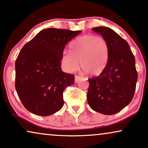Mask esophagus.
<instances>
[{
    "mask_svg": "<svg viewBox=\"0 0 148 148\" xmlns=\"http://www.w3.org/2000/svg\"><path fill=\"white\" fill-rule=\"evenodd\" d=\"M81 78H82V77H81V76H79V75H75V83L77 82Z\"/></svg>",
    "mask_w": 148,
    "mask_h": 148,
    "instance_id": "obj_1",
    "label": "esophagus"
}]
</instances>
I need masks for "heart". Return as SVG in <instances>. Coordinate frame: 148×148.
Segmentation results:
<instances>
[{"label":"heart","instance_id":"b5f03b06","mask_svg":"<svg viewBox=\"0 0 148 148\" xmlns=\"http://www.w3.org/2000/svg\"><path fill=\"white\" fill-rule=\"evenodd\" d=\"M70 52H64L60 62L66 71L77 69L79 64L92 76H98L104 71L109 58L106 40L95 35L80 36L70 44Z\"/></svg>","mask_w":148,"mask_h":148}]
</instances>
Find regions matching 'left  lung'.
<instances>
[{"mask_svg": "<svg viewBox=\"0 0 148 148\" xmlns=\"http://www.w3.org/2000/svg\"><path fill=\"white\" fill-rule=\"evenodd\" d=\"M92 29L106 41L109 58L104 71L88 79V104L101 114H114L127 106L134 96L137 81L135 56L126 40L110 28Z\"/></svg>", "mask_w": 148, "mask_h": 148, "instance_id": "left-lung-1", "label": "left lung"}]
</instances>
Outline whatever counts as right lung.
Wrapping results in <instances>:
<instances>
[{
    "instance_id": "add662e5",
    "label": "right lung",
    "mask_w": 148,
    "mask_h": 148,
    "mask_svg": "<svg viewBox=\"0 0 148 148\" xmlns=\"http://www.w3.org/2000/svg\"><path fill=\"white\" fill-rule=\"evenodd\" d=\"M81 32L48 28L22 48L15 61V89L28 111L49 116L63 106L62 94L75 75L62 71L60 58L67 42Z\"/></svg>"
}]
</instances>
